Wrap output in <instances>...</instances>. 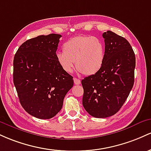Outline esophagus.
Masks as SVG:
<instances>
[{"label": "esophagus", "instance_id": "34e87169", "mask_svg": "<svg viewBox=\"0 0 151 151\" xmlns=\"http://www.w3.org/2000/svg\"><path fill=\"white\" fill-rule=\"evenodd\" d=\"M73 81H74V83H75V85H80L81 84V81L79 80V79L76 78H74Z\"/></svg>", "mask_w": 151, "mask_h": 151}]
</instances>
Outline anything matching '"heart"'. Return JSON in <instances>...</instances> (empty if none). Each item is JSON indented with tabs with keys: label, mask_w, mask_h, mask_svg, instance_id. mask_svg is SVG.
Masks as SVG:
<instances>
[{
	"label": "heart",
	"mask_w": 151,
	"mask_h": 151,
	"mask_svg": "<svg viewBox=\"0 0 151 151\" xmlns=\"http://www.w3.org/2000/svg\"><path fill=\"white\" fill-rule=\"evenodd\" d=\"M63 51L56 54L60 68L71 73L74 62L78 70L87 76L101 70L105 60V45L97 37L79 35L69 39L63 45Z\"/></svg>",
	"instance_id": "heart-1"
}]
</instances>
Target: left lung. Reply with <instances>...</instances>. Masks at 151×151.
Here are the masks:
<instances>
[{
    "instance_id": "1",
    "label": "left lung",
    "mask_w": 151,
    "mask_h": 151,
    "mask_svg": "<svg viewBox=\"0 0 151 151\" xmlns=\"http://www.w3.org/2000/svg\"><path fill=\"white\" fill-rule=\"evenodd\" d=\"M105 60L101 70L81 81L83 106L91 116L104 118L118 112L134 83L135 56L129 42L111 30L103 33Z\"/></svg>"
}]
</instances>
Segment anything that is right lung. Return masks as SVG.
<instances>
[{"instance_id":"obj_1","label":"right lung","mask_w":151,"mask_h":151,"mask_svg":"<svg viewBox=\"0 0 151 151\" xmlns=\"http://www.w3.org/2000/svg\"><path fill=\"white\" fill-rule=\"evenodd\" d=\"M61 35H38L24 42L15 54L13 83L22 107L40 119L61 110L73 79L59 65L56 50Z\"/></svg>"}]
</instances>
